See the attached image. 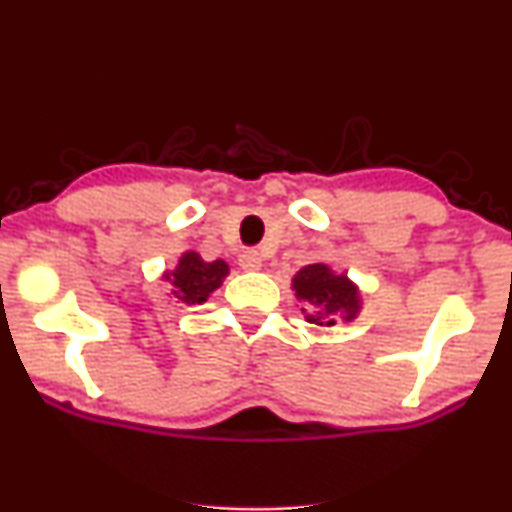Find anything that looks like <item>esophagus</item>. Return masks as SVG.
Segmentation results:
<instances>
[{
	"instance_id": "1",
	"label": "esophagus",
	"mask_w": 512,
	"mask_h": 512,
	"mask_svg": "<svg viewBox=\"0 0 512 512\" xmlns=\"http://www.w3.org/2000/svg\"><path fill=\"white\" fill-rule=\"evenodd\" d=\"M238 264L245 269V272H260V269H262V255L257 250H245L243 255H240Z\"/></svg>"
}]
</instances>
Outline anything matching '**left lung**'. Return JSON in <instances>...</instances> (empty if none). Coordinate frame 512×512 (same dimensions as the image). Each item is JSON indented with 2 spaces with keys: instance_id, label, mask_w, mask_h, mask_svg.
Instances as JSON below:
<instances>
[{
  "instance_id": "1",
  "label": "left lung",
  "mask_w": 512,
  "mask_h": 512,
  "mask_svg": "<svg viewBox=\"0 0 512 512\" xmlns=\"http://www.w3.org/2000/svg\"><path fill=\"white\" fill-rule=\"evenodd\" d=\"M291 281L305 320L313 325L332 327L339 317L351 322L361 313L363 298L358 286L346 274L334 272L330 264H308Z\"/></svg>"
}]
</instances>
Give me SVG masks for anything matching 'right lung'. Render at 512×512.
Listing matches in <instances>:
<instances>
[{"mask_svg": "<svg viewBox=\"0 0 512 512\" xmlns=\"http://www.w3.org/2000/svg\"><path fill=\"white\" fill-rule=\"evenodd\" d=\"M228 276V264L223 260L204 262L202 255L195 250H185L180 255L175 269L163 272V279L170 284V296L175 301L197 305L204 303L207 298L223 284Z\"/></svg>", "mask_w": 512, "mask_h": 512, "instance_id": "right-lung-1", "label": "right lung"}]
</instances>
